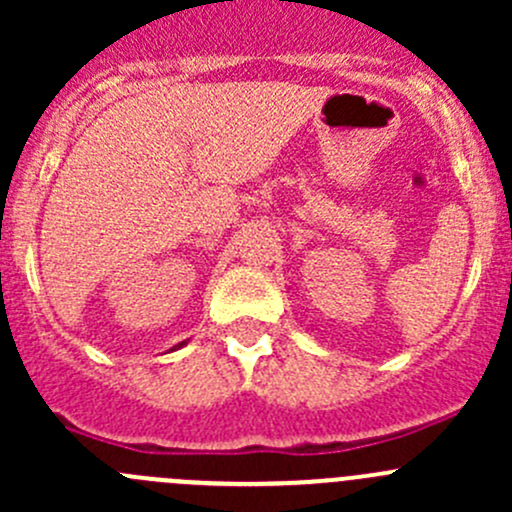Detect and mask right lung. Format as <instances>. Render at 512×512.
<instances>
[{"label": "right lung", "instance_id": "add662e5", "mask_svg": "<svg viewBox=\"0 0 512 512\" xmlns=\"http://www.w3.org/2000/svg\"><path fill=\"white\" fill-rule=\"evenodd\" d=\"M183 344H185V342H180V344H178V347H173V349H180V347H183Z\"/></svg>", "mask_w": 512, "mask_h": 512}]
</instances>
